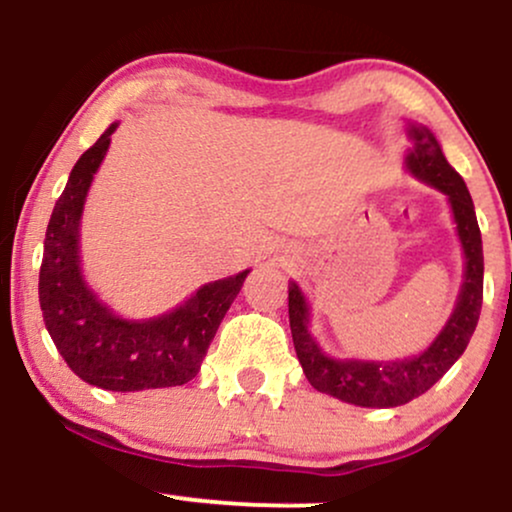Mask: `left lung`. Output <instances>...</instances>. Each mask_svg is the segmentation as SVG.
<instances>
[{"mask_svg":"<svg viewBox=\"0 0 512 512\" xmlns=\"http://www.w3.org/2000/svg\"><path fill=\"white\" fill-rule=\"evenodd\" d=\"M410 138L414 146L407 153V167L414 177L448 196L462 251H465V280H462L458 304L438 338L422 354L398 359V362L333 359L311 338L309 304L297 282H290V297H287L294 350L309 383L318 393L333 395L359 407H398L424 395L467 350V342L477 328L479 311H482L484 251L470 191L460 174L448 165L436 136L426 126L412 124Z\"/></svg>","mask_w":512,"mask_h":512,"instance_id":"8db88e82","label":"left lung"}]
</instances>
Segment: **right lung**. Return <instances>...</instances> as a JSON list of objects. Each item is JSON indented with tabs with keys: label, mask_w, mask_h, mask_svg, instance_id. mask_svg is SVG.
<instances>
[{
	"label": "right lung",
	"mask_w": 512,
	"mask_h": 512,
	"mask_svg": "<svg viewBox=\"0 0 512 512\" xmlns=\"http://www.w3.org/2000/svg\"><path fill=\"white\" fill-rule=\"evenodd\" d=\"M117 122L78 158L54 203L40 266V309L47 333L78 378L114 393L184 386L201 369L249 270L203 285L170 314L126 321L102 304L81 275L78 227L93 174Z\"/></svg>",
	"instance_id": "obj_1"
}]
</instances>
